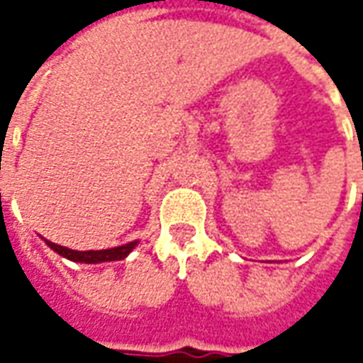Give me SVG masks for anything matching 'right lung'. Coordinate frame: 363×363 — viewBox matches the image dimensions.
Wrapping results in <instances>:
<instances>
[{"mask_svg": "<svg viewBox=\"0 0 363 363\" xmlns=\"http://www.w3.org/2000/svg\"><path fill=\"white\" fill-rule=\"evenodd\" d=\"M46 244H48L54 252H58L60 257L68 258L72 262H89V264H94V262H108V260H121V258H125L139 244V240H133V242L123 244V246H117V248H108V250H70L66 246L50 242V240H46Z\"/></svg>", "mask_w": 363, "mask_h": 363, "instance_id": "add662e5", "label": "right lung"}]
</instances>
